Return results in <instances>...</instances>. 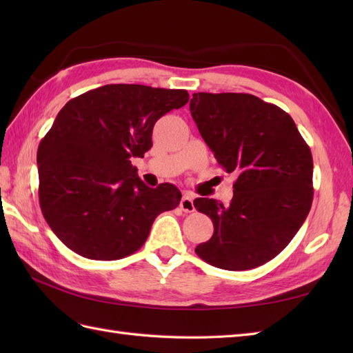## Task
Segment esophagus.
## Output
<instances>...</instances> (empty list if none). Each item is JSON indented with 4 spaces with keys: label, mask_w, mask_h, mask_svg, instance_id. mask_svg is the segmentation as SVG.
Instances as JSON below:
<instances>
[{
    "label": "esophagus",
    "mask_w": 353,
    "mask_h": 353,
    "mask_svg": "<svg viewBox=\"0 0 353 353\" xmlns=\"http://www.w3.org/2000/svg\"><path fill=\"white\" fill-rule=\"evenodd\" d=\"M181 208H182L183 212H192L194 209H196V208H194V197L191 196V194H185V196L182 197Z\"/></svg>",
    "instance_id": "esophagus-1"
}]
</instances>
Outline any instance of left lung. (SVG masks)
<instances>
[{"mask_svg":"<svg viewBox=\"0 0 353 353\" xmlns=\"http://www.w3.org/2000/svg\"><path fill=\"white\" fill-rule=\"evenodd\" d=\"M190 110L219 165L238 174L228 206L214 199L194 200L214 223V235L196 253L232 272L265 264L310 214L311 150L287 112L250 94L197 92Z\"/></svg>","mask_w":353,"mask_h":353,"instance_id":"8db88e82","label":"left lung"}]
</instances>
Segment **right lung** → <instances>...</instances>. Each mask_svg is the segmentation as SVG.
Returning a JSON list of instances; mask_svg holds the SVG:
<instances>
[{
  "label": "right lung",
  "mask_w": 353,
  "mask_h": 353,
  "mask_svg": "<svg viewBox=\"0 0 353 353\" xmlns=\"http://www.w3.org/2000/svg\"><path fill=\"white\" fill-rule=\"evenodd\" d=\"M190 100L183 89L106 85L70 100L37 148L39 203L48 226L80 256L115 261L139 250L174 185L150 188L133 157L152 148L154 123Z\"/></svg>",
  "instance_id": "right-lung-1"
}]
</instances>
